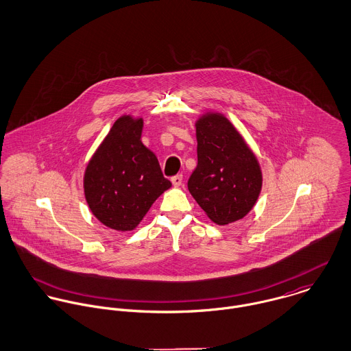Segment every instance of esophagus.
<instances>
[{
  "mask_svg": "<svg viewBox=\"0 0 351 351\" xmlns=\"http://www.w3.org/2000/svg\"><path fill=\"white\" fill-rule=\"evenodd\" d=\"M171 184H173L176 188L181 186V185H182V176H181V174H177V176H174V177H171Z\"/></svg>",
  "mask_w": 351,
  "mask_h": 351,
  "instance_id": "obj_1",
  "label": "esophagus"
}]
</instances>
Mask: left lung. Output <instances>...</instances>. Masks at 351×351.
<instances>
[{
    "mask_svg": "<svg viewBox=\"0 0 351 351\" xmlns=\"http://www.w3.org/2000/svg\"><path fill=\"white\" fill-rule=\"evenodd\" d=\"M197 167L188 189L206 216L224 226L243 219L258 200L262 171L242 135L221 113L196 121Z\"/></svg>",
    "mask_w": 351,
    "mask_h": 351,
    "instance_id": "obj_1",
    "label": "left lung"
}]
</instances>
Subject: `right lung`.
<instances>
[{"instance_id": "add662e5", "label": "right lung", "mask_w": 351, "mask_h": 351, "mask_svg": "<svg viewBox=\"0 0 351 351\" xmlns=\"http://www.w3.org/2000/svg\"><path fill=\"white\" fill-rule=\"evenodd\" d=\"M142 117H119L85 170L84 192L92 213L116 231L136 228L171 186L155 154L142 143Z\"/></svg>"}]
</instances>
